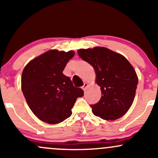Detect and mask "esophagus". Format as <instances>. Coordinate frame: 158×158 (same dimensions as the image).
<instances>
[{"instance_id":"1","label":"esophagus","mask_w":158,"mask_h":158,"mask_svg":"<svg viewBox=\"0 0 158 158\" xmlns=\"http://www.w3.org/2000/svg\"><path fill=\"white\" fill-rule=\"evenodd\" d=\"M88 83H87V82H85V83H84V85H83V86L82 87V89L84 90V91H85V88H87V86H88Z\"/></svg>"}]
</instances>
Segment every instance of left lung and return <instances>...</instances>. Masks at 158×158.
<instances>
[{"instance_id": "left-lung-1", "label": "left lung", "mask_w": 158, "mask_h": 158, "mask_svg": "<svg viewBox=\"0 0 158 158\" xmlns=\"http://www.w3.org/2000/svg\"><path fill=\"white\" fill-rule=\"evenodd\" d=\"M78 55L94 69L101 98L91 105L94 115L104 120H116L127 112L134 100L138 77L123 55L105 47L79 49Z\"/></svg>"}]
</instances>
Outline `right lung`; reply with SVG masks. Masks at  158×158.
<instances>
[{
  "mask_svg": "<svg viewBox=\"0 0 158 158\" xmlns=\"http://www.w3.org/2000/svg\"><path fill=\"white\" fill-rule=\"evenodd\" d=\"M75 55L49 50L31 60L22 75V91L31 110L40 120L55 124L72 114L76 99L84 95L70 77L63 74L67 62Z\"/></svg>",
  "mask_w": 158,
  "mask_h": 158,
  "instance_id": "right-lung-1",
  "label": "right lung"
}]
</instances>
